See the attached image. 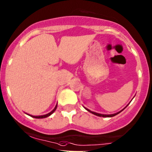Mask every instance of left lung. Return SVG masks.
I'll return each mask as SVG.
<instances>
[{
	"label": "left lung",
	"instance_id": "1",
	"mask_svg": "<svg viewBox=\"0 0 152 152\" xmlns=\"http://www.w3.org/2000/svg\"><path fill=\"white\" fill-rule=\"evenodd\" d=\"M127 105V106H128ZM126 106V107H127ZM125 107V108H126ZM124 108V109H125ZM123 109V110H124ZM86 110L87 111H89V112H90V113H92V114H94V115H97V116H99V117H104V118H106V117H113V116H115V115H118V114H119L120 113H121V112H122L123 110H122L121 111H120V112H118V113H115V114H113V115H102V114H99V113H94V112H92V111H91V110H88V109H86Z\"/></svg>",
	"mask_w": 152,
	"mask_h": 152
}]
</instances>
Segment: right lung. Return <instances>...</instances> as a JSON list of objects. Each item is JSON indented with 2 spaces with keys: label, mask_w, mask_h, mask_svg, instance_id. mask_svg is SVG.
<instances>
[{
  "label": "right lung",
  "mask_w": 152,
  "mask_h": 152,
  "mask_svg": "<svg viewBox=\"0 0 152 152\" xmlns=\"http://www.w3.org/2000/svg\"><path fill=\"white\" fill-rule=\"evenodd\" d=\"M56 108H57V104H56V106L55 107V108H54V109H53V110H52V111L50 112V113H48V114H46V115H40V116H33V115H30V116H31V117H32V118H47V117L50 116V115L53 114V113H54L55 111H56Z\"/></svg>",
  "instance_id": "right-lung-1"
}]
</instances>
